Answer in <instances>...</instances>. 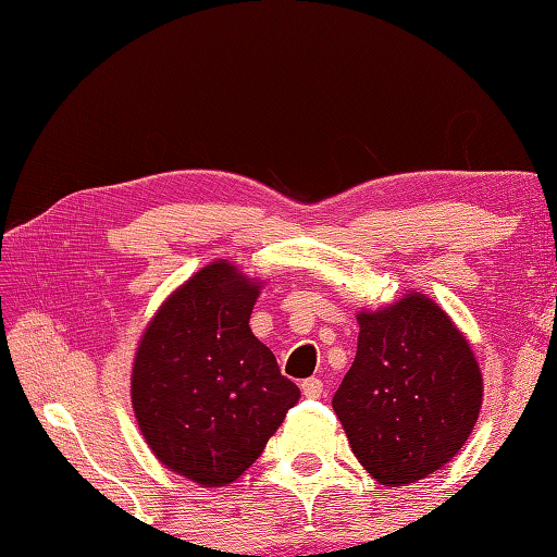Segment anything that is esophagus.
<instances>
[{"instance_id": "obj_1", "label": "esophagus", "mask_w": 557, "mask_h": 557, "mask_svg": "<svg viewBox=\"0 0 557 557\" xmlns=\"http://www.w3.org/2000/svg\"><path fill=\"white\" fill-rule=\"evenodd\" d=\"M301 393H304V397L318 399L323 395V381H318V377H309V381L301 383Z\"/></svg>"}]
</instances>
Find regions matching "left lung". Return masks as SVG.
Here are the masks:
<instances>
[{
  "label": "left lung",
  "mask_w": 557,
  "mask_h": 557,
  "mask_svg": "<svg viewBox=\"0 0 557 557\" xmlns=\"http://www.w3.org/2000/svg\"><path fill=\"white\" fill-rule=\"evenodd\" d=\"M359 347L333 397L351 453L381 486L443 469L474 431L483 375L469 339L441 306L409 292L361 309Z\"/></svg>",
  "instance_id": "1"
}]
</instances>
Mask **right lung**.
Returning a JSON list of instances; mask_svg holds the SVG:
<instances>
[{"label": "right lung", "instance_id": "right-lung-1", "mask_svg": "<svg viewBox=\"0 0 557 557\" xmlns=\"http://www.w3.org/2000/svg\"><path fill=\"white\" fill-rule=\"evenodd\" d=\"M260 289L232 260H212L162 301L136 347L140 435L164 469L203 488L239 479L301 397L248 325Z\"/></svg>", "mask_w": 557, "mask_h": 557}]
</instances>
